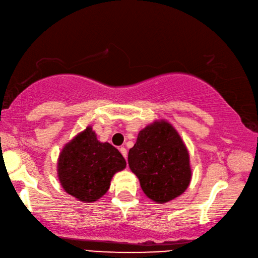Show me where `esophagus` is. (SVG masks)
<instances>
[{
	"instance_id": "1",
	"label": "esophagus",
	"mask_w": 258,
	"mask_h": 258,
	"mask_svg": "<svg viewBox=\"0 0 258 258\" xmlns=\"http://www.w3.org/2000/svg\"><path fill=\"white\" fill-rule=\"evenodd\" d=\"M119 151H120V153H121V155L123 156V157L124 158H127V150H126V148H124V147H120L119 148Z\"/></svg>"
}]
</instances>
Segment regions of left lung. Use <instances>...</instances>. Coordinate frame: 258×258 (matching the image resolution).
Returning <instances> with one entry per match:
<instances>
[{
    "instance_id": "8db88e82",
    "label": "left lung",
    "mask_w": 258,
    "mask_h": 258,
    "mask_svg": "<svg viewBox=\"0 0 258 258\" xmlns=\"http://www.w3.org/2000/svg\"><path fill=\"white\" fill-rule=\"evenodd\" d=\"M128 163L146 196L157 204L181 196L191 179L189 154L167 120H156L139 132Z\"/></svg>"
}]
</instances>
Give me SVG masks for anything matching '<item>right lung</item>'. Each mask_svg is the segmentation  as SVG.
Wrapping results in <instances>:
<instances>
[{
  "instance_id": "add662e5",
  "label": "right lung",
  "mask_w": 258,
  "mask_h": 258,
  "mask_svg": "<svg viewBox=\"0 0 258 258\" xmlns=\"http://www.w3.org/2000/svg\"><path fill=\"white\" fill-rule=\"evenodd\" d=\"M126 168L122 155L110 143L98 141L91 126L76 135L60 152L57 172L69 195L95 202L110 188L112 177Z\"/></svg>"
}]
</instances>
